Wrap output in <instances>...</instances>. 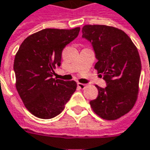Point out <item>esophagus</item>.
Listing matches in <instances>:
<instances>
[{"label":"esophagus","mask_w":150,"mask_h":150,"mask_svg":"<svg viewBox=\"0 0 150 150\" xmlns=\"http://www.w3.org/2000/svg\"><path fill=\"white\" fill-rule=\"evenodd\" d=\"M77 86H78V88L80 89H84L86 88V84H83V83H80V82H78L77 83Z\"/></svg>","instance_id":"34e87169"}]
</instances>
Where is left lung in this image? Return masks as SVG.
Returning a JSON list of instances; mask_svg holds the SVG:
<instances>
[{"instance_id":"obj_1","label":"left lung","mask_w":150,"mask_h":150,"mask_svg":"<svg viewBox=\"0 0 150 150\" xmlns=\"http://www.w3.org/2000/svg\"><path fill=\"white\" fill-rule=\"evenodd\" d=\"M82 37L91 42L98 59L94 69L107 85L95 86L98 97L90 105L103 119L116 120L128 113L137 100L142 69L138 50L128 35L113 26L86 25Z\"/></svg>"}]
</instances>
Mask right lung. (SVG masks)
I'll return each instance as SVG.
<instances>
[{
    "instance_id": "1",
    "label": "right lung",
    "mask_w": 150,
    "mask_h": 150,
    "mask_svg": "<svg viewBox=\"0 0 150 150\" xmlns=\"http://www.w3.org/2000/svg\"><path fill=\"white\" fill-rule=\"evenodd\" d=\"M74 29L47 28L28 36L13 62L15 87L25 108L35 117L50 119L63 111L76 90L75 81L52 78L61 65L62 51L78 36Z\"/></svg>"
}]
</instances>
